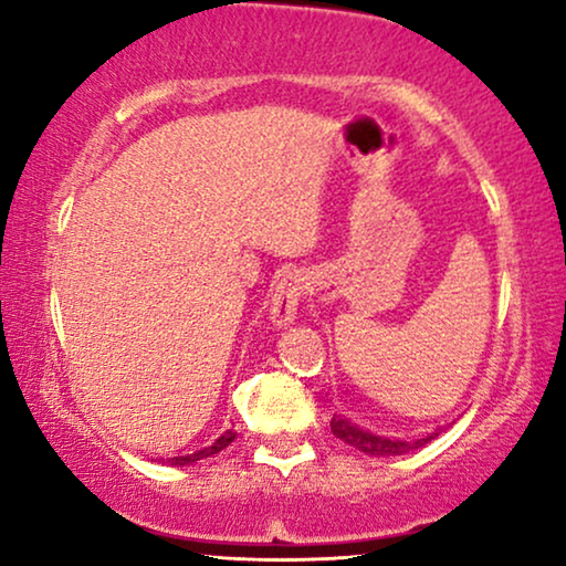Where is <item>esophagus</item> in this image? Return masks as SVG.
<instances>
[{"label": "esophagus", "instance_id": "34e87169", "mask_svg": "<svg viewBox=\"0 0 566 566\" xmlns=\"http://www.w3.org/2000/svg\"><path fill=\"white\" fill-rule=\"evenodd\" d=\"M308 285V273L304 268H283L281 275H277L275 289L270 293V319H273L275 327H285L296 319L298 301L304 296Z\"/></svg>", "mask_w": 566, "mask_h": 566}]
</instances>
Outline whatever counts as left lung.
I'll return each mask as SVG.
<instances>
[{
	"label": "left lung",
	"mask_w": 566,
	"mask_h": 566,
	"mask_svg": "<svg viewBox=\"0 0 566 566\" xmlns=\"http://www.w3.org/2000/svg\"><path fill=\"white\" fill-rule=\"evenodd\" d=\"M332 432H335V438L343 440V443L358 448V451L368 453V455H405L409 451H415V448H422L424 443H430L432 438H438V432H430V436H422V438H412V440H405V438H391V436H378V432L363 428V424L353 422L350 417L345 415H335L329 422Z\"/></svg>",
	"instance_id": "left-lung-1"
}]
</instances>
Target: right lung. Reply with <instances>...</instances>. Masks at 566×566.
<instances>
[{"label": "right lung", "mask_w": 566, "mask_h": 566, "mask_svg": "<svg viewBox=\"0 0 566 566\" xmlns=\"http://www.w3.org/2000/svg\"><path fill=\"white\" fill-rule=\"evenodd\" d=\"M234 438H237V432L234 430H227V432H221V436L216 438V440H211V443H206V446H200V448H192V451H188V453L169 455L167 463H172V467H188V463L203 461V459H208V455L223 451V448H227Z\"/></svg>", "instance_id": "add662e5"}]
</instances>
